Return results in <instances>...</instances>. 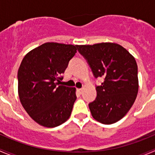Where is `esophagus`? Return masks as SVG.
Masks as SVG:
<instances>
[{
    "mask_svg": "<svg viewBox=\"0 0 155 155\" xmlns=\"http://www.w3.org/2000/svg\"><path fill=\"white\" fill-rule=\"evenodd\" d=\"M77 90H78V91L79 92V93H80V94H82V91H83V88H78Z\"/></svg>",
    "mask_w": 155,
    "mask_h": 155,
    "instance_id": "1",
    "label": "esophagus"
}]
</instances>
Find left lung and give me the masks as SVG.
<instances>
[{"label":"left lung","mask_w":155,"mask_h":155,"mask_svg":"<svg viewBox=\"0 0 155 155\" xmlns=\"http://www.w3.org/2000/svg\"><path fill=\"white\" fill-rule=\"evenodd\" d=\"M77 49L86 59L95 78L104 82L96 86L97 97L88 104L96 121L104 124L117 122L127 113L139 90L135 58L117 43L80 45Z\"/></svg>","instance_id":"8db88e82"}]
</instances>
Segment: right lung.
<instances>
[{
	"instance_id": "obj_1",
	"label": "right lung",
	"mask_w": 155,
	"mask_h": 155,
	"mask_svg": "<svg viewBox=\"0 0 155 155\" xmlns=\"http://www.w3.org/2000/svg\"><path fill=\"white\" fill-rule=\"evenodd\" d=\"M77 46L46 43L24 57L18 70L20 102L34 121L46 127L64 123L76 100V87L60 85Z\"/></svg>"
}]
</instances>
